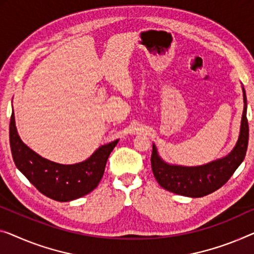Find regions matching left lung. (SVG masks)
<instances>
[{
  "label": "left lung",
  "mask_w": 254,
  "mask_h": 254,
  "mask_svg": "<svg viewBox=\"0 0 254 254\" xmlns=\"http://www.w3.org/2000/svg\"><path fill=\"white\" fill-rule=\"evenodd\" d=\"M243 90L244 109L242 115L240 135L235 147L225 157L198 166L170 164L160 155L153 143L151 170L155 179L166 190L187 197H203L219 189L229 180L244 161L249 143V123L247 117V94Z\"/></svg>",
  "instance_id": "1"
}]
</instances>
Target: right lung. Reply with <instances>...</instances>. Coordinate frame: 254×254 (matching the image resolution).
Here are the masks:
<instances>
[{"instance_id": "1", "label": "right lung", "mask_w": 254, "mask_h": 254, "mask_svg": "<svg viewBox=\"0 0 254 254\" xmlns=\"http://www.w3.org/2000/svg\"><path fill=\"white\" fill-rule=\"evenodd\" d=\"M10 147L14 164L22 175L42 192L58 202L82 197L99 185L105 166L119 139L100 146L85 161L75 164H59L40 156L22 142L18 134L12 111L10 119Z\"/></svg>"}]
</instances>
